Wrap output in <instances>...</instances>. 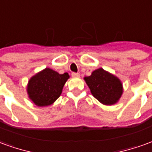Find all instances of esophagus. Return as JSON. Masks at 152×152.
<instances>
[{
  "mask_svg": "<svg viewBox=\"0 0 152 152\" xmlns=\"http://www.w3.org/2000/svg\"><path fill=\"white\" fill-rule=\"evenodd\" d=\"M72 77H79L80 74L76 72H72Z\"/></svg>",
  "mask_w": 152,
  "mask_h": 152,
  "instance_id": "obj_1",
  "label": "esophagus"
}]
</instances>
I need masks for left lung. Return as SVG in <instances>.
<instances>
[{"label": "left lung", "mask_w": 152, "mask_h": 152, "mask_svg": "<svg viewBox=\"0 0 152 152\" xmlns=\"http://www.w3.org/2000/svg\"><path fill=\"white\" fill-rule=\"evenodd\" d=\"M93 96L104 105H113L119 101L123 93L119 78L102 68L94 71L91 76L85 77Z\"/></svg>", "instance_id": "1"}]
</instances>
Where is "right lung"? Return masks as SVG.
Wrapping results in <instances>:
<instances>
[{
	"label": "right lung",
	"instance_id": "right-lung-1",
	"mask_svg": "<svg viewBox=\"0 0 152 152\" xmlns=\"http://www.w3.org/2000/svg\"><path fill=\"white\" fill-rule=\"evenodd\" d=\"M68 78V73L59 74L45 68L29 80L27 88L28 97L38 107L51 105L59 98Z\"/></svg>",
	"mask_w": 152,
	"mask_h": 152
}]
</instances>
